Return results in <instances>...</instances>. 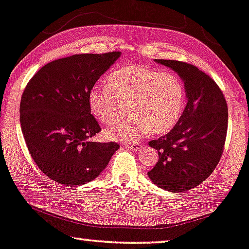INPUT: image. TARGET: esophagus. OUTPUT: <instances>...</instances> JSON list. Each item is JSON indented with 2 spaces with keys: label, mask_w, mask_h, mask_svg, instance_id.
Here are the masks:
<instances>
[{
  "label": "esophagus",
  "mask_w": 249,
  "mask_h": 249,
  "mask_svg": "<svg viewBox=\"0 0 249 249\" xmlns=\"http://www.w3.org/2000/svg\"><path fill=\"white\" fill-rule=\"evenodd\" d=\"M125 145H126V147H128L130 149H132V150H140V149L143 147V144L141 143V142H126V143H125Z\"/></svg>",
  "instance_id": "esophagus-1"
}]
</instances>
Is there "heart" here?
<instances>
[{"mask_svg":"<svg viewBox=\"0 0 249 249\" xmlns=\"http://www.w3.org/2000/svg\"><path fill=\"white\" fill-rule=\"evenodd\" d=\"M88 101L92 115L99 122L111 123L105 132L106 137L128 141L142 137L149 130L154 134L172 130L183 112L185 88L175 72L128 65L112 71L107 85L91 89ZM127 105L131 115L119 119Z\"/></svg>","mask_w":249,"mask_h":249,"instance_id":"b5f03b06","label":"heart"}]
</instances>
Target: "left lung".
Listing matches in <instances>:
<instances>
[{"instance_id": "8db88e82", "label": "left lung", "mask_w": 249, "mask_h": 249, "mask_svg": "<svg viewBox=\"0 0 249 249\" xmlns=\"http://www.w3.org/2000/svg\"><path fill=\"white\" fill-rule=\"evenodd\" d=\"M173 69L184 82L187 106L177 125L149 145L158 161L149 178L167 191L183 192L206 180L223 154L228 130V106L221 89L196 66L155 59Z\"/></svg>"}]
</instances>
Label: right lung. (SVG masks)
Segmentation results:
<instances>
[{
	"label": "right lung",
	"mask_w": 249,
	"mask_h": 249,
	"mask_svg": "<svg viewBox=\"0 0 249 249\" xmlns=\"http://www.w3.org/2000/svg\"><path fill=\"white\" fill-rule=\"evenodd\" d=\"M121 52L74 54L51 61L26 86L20 124L32 158L45 175L68 187L94 180L118 150L116 142H92L101 131L88 95Z\"/></svg>",
	"instance_id": "obj_1"
}]
</instances>
